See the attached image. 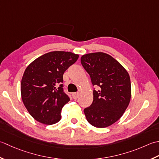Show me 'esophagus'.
Here are the masks:
<instances>
[{"mask_svg": "<svg viewBox=\"0 0 159 159\" xmlns=\"http://www.w3.org/2000/svg\"><path fill=\"white\" fill-rule=\"evenodd\" d=\"M72 96H73V98L74 99H77V98H79L80 93H73L72 94Z\"/></svg>", "mask_w": 159, "mask_h": 159, "instance_id": "1", "label": "esophagus"}]
</instances>
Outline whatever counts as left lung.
Instances as JSON below:
<instances>
[{
	"label": "left lung",
	"mask_w": 159,
	"mask_h": 159,
	"mask_svg": "<svg viewBox=\"0 0 159 159\" xmlns=\"http://www.w3.org/2000/svg\"><path fill=\"white\" fill-rule=\"evenodd\" d=\"M81 63L91 79L93 90L92 104L84 109L90 124L106 128L124 115L131 99V82L125 68L110 55L103 52L83 55Z\"/></svg>",
	"instance_id": "left-lung-1"
}]
</instances>
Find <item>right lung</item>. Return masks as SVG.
Returning a JSON list of instances; mask_svg holds the SVG:
<instances>
[{"label":"right lung","mask_w":159,"mask_h":159,"mask_svg":"<svg viewBox=\"0 0 159 159\" xmlns=\"http://www.w3.org/2000/svg\"><path fill=\"white\" fill-rule=\"evenodd\" d=\"M79 55L56 51L45 53L29 64L20 84L22 102L31 116L47 125L61 119V111L70 99L63 91V74Z\"/></svg>","instance_id":"obj_1"}]
</instances>
